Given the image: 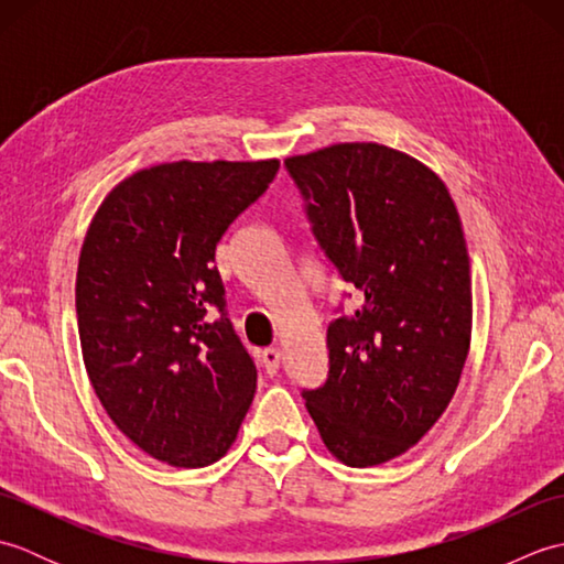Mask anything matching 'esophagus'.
Masks as SVG:
<instances>
[{"instance_id":"obj_1","label":"esophagus","mask_w":564,"mask_h":564,"mask_svg":"<svg viewBox=\"0 0 564 564\" xmlns=\"http://www.w3.org/2000/svg\"><path fill=\"white\" fill-rule=\"evenodd\" d=\"M261 364H263V370H267L269 376L279 373V366H281V349H275V346H271V349H263V351H261Z\"/></svg>"}]
</instances>
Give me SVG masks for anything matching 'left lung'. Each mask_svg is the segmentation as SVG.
Listing matches in <instances>:
<instances>
[{"mask_svg":"<svg viewBox=\"0 0 564 564\" xmlns=\"http://www.w3.org/2000/svg\"><path fill=\"white\" fill-rule=\"evenodd\" d=\"M285 166L319 247L361 293V307L327 329L329 378L305 406L334 458L388 463L446 412L470 351L458 208L434 170L378 142H339Z\"/></svg>","mask_w":564,"mask_h":564,"instance_id":"8db88e82","label":"left lung"}]
</instances>
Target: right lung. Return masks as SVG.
<instances>
[{"label": "right lung", "mask_w": 564, "mask_h": 564, "mask_svg": "<svg viewBox=\"0 0 564 564\" xmlns=\"http://www.w3.org/2000/svg\"><path fill=\"white\" fill-rule=\"evenodd\" d=\"M279 164L145 166L109 191L84 235L75 289L84 368L111 422L154 460H220L254 400L257 368L223 313L213 261Z\"/></svg>", "instance_id": "add662e5"}]
</instances>
